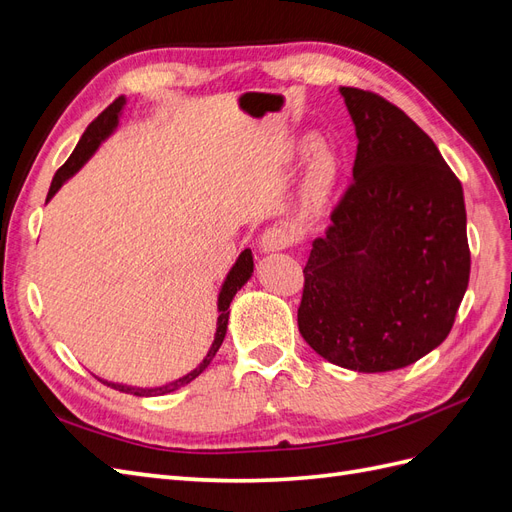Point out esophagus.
<instances>
[{"mask_svg":"<svg viewBox=\"0 0 512 512\" xmlns=\"http://www.w3.org/2000/svg\"><path fill=\"white\" fill-rule=\"evenodd\" d=\"M292 241L290 230L286 226H271L260 237V250L262 252H280L288 247Z\"/></svg>","mask_w":512,"mask_h":512,"instance_id":"34e87169","label":"esophagus"}]
</instances>
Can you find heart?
Segmentation results:
<instances>
[{"label": "heart", "mask_w": 512, "mask_h": 512, "mask_svg": "<svg viewBox=\"0 0 512 512\" xmlns=\"http://www.w3.org/2000/svg\"><path fill=\"white\" fill-rule=\"evenodd\" d=\"M307 147H314L312 141H307ZM337 177V160L329 147H316L312 162L307 166L305 181H303V207L314 213L322 207L324 200L331 194L333 183Z\"/></svg>", "instance_id": "b5f03b06"}]
</instances>
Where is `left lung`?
I'll return each mask as SVG.
<instances>
[{"label":"left lung","mask_w":512,"mask_h":512,"mask_svg":"<svg viewBox=\"0 0 512 512\" xmlns=\"http://www.w3.org/2000/svg\"><path fill=\"white\" fill-rule=\"evenodd\" d=\"M354 121L352 181L303 269L299 331L322 359L376 374L451 333L470 280L466 205L436 143L374 91L339 87Z\"/></svg>","instance_id":"8db88e82"}]
</instances>
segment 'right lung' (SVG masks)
<instances>
[{
    "label": "right lung",
    "mask_w": 512,
    "mask_h": 512,
    "mask_svg": "<svg viewBox=\"0 0 512 512\" xmlns=\"http://www.w3.org/2000/svg\"><path fill=\"white\" fill-rule=\"evenodd\" d=\"M123 104H126V98L119 96L111 106H106L104 111L89 123L87 130L83 132L79 145L74 147L72 156L66 160V164L61 166L53 181H51V188H49V196H46V200H51V196L64 185V181L68 177H72L76 170H79L89 158L91 153H94L98 149V145L104 141V138L111 134L117 126L119 121V113ZM254 273V260H252V252L250 250H243L241 256L237 258L235 265H232L230 273L226 275V280L222 284V290H220V297H218V329H215V337H213V344L209 348V352L205 354V359L200 361L192 371H188V374H183L181 378L173 380V382H166L162 386H126V384H117V382H106L102 380L106 386H111V389L115 391H121V393H130V395H136V397H153V395H166V393H173L177 389H181V386H185L188 382H192L196 376L203 374V371L207 369V365L213 361L215 352L220 350L222 342H224V335H226V327H228V314H230V301L232 297H235L237 290H241V286L250 280Z\"/></svg>",
    "instance_id": "add662e5"
}]
</instances>
